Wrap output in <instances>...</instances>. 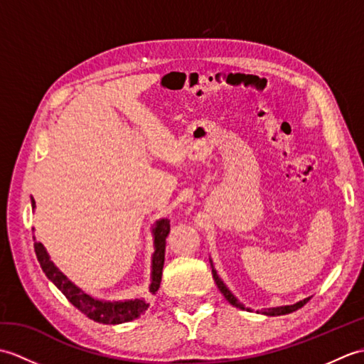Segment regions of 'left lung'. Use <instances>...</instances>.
I'll return each mask as SVG.
<instances>
[{
    "label": "left lung",
    "instance_id": "1",
    "mask_svg": "<svg viewBox=\"0 0 364 364\" xmlns=\"http://www.w3.org/2000/svg\"><path fill=\"white\" fill-rule=\"evenodd\" d=\"M213 266V264H211ZM213 278H214V282H215V284H218V288H219V291L223 294V297H225L231 305L233 306H237V308H241V310H249L250 311V308H245L241 301H239L233 294H231V291L227 288L225 286V283H223L220 278H219V275H218V272H215L214 270V267H213ZM310 300V297H306V299H304V300H300V301H297V304H294V305H286V306H277V308H264V310H262L261 313L262 314H266V316H282V314H289V313H292V311H297L299 308H301L304 306L306 301Z\"/></svg>",
    "mask_w": 364,
    "mask_h": 364
}]
</instances>
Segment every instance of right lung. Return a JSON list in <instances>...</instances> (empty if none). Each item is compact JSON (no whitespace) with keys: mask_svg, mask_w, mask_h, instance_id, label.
I'll use <instances>...</instances> for the list:
<instances>
[{"mask_svg":"<svg viewBox=\"0 0 364 364\" xmlns=\"http://www.w3.org/2000/svg\"><path fill=\"white\" fill-rule=\"evenodd\" d=\"M31 205L33 210H36L34 198H31ZM170 231V222L168 219H161L153 227V236H154V253L151 257V284L150 292L156 294L161 284L162 277V267H164V252H166V237ZM34 250L37 255V259L41 262V267L58 289L64 294L68 301L73 306L78 308L81 313L87 316L89 319L100 322V323H123L137 319L146 308L149 304L142 299H131V300H122V301H106V300H97L89 294L81 291L78 286H75L68 278L60 272V270L53 264L48 253H46L45 247L41 242H34Z\"/></svg>","mask_w":364,"mask_h":364,"instance_id":"1","label":"right lung"}]
</instances>
